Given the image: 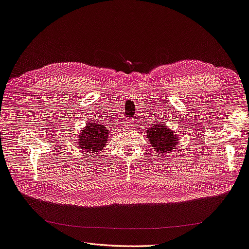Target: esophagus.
I'll use <instances>...</instances> for the list:
<instances>
[{
    "instance_id": "34e87169",
    "label": "esophagus",
    "mask_w": 249,
    "mask_h": 249,
    "mask_svg": "<svg viewBox=\"0 0 249 249\" xmlns=\"http://www.w3.org/2000/svg\"><path fill=\"white\" fill-rule=\"evenodd\" d=\"M132 122H131V120H126V122H125V125H132Z\"/></svg>"
}]
</instances>
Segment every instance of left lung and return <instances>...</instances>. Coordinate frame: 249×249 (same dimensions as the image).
<instances>
[{
    "instance_id": "obj_1",
    "label": "left lung",
    "mask_w": 249,
    "mask_h": 249,
    "mask_svg": "<svg viewBox=\"0 0 249 249\" xmlns=\"http://www.w3.org/2000/svg\"><path fill=\"white\" fill-rule=\"evenodd\" d=\"M165 120H158V123L154 124L149 130H146V136L152 146L153 151L158 153V156H162L167 152L174 151L178 145L177 134L171 131L169 127L164 125Z\"/></svg>"
}]
</instances>
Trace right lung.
<instances>
[{
	"label": "right lung",
	"mask_w": 249,
	"mask_h": 249,
	"mask_svg": "<svg viewBox=\"0 0 249 249\" xmlns=\"http://www.w3.org/2000/svg\"><path fill=\"white\" fill-rule=\"evenodd\" d=\"M108 126L99 123L90 122L78 135V145L86 153H97L102 151L109 136Z\"/></svg>",
	"instance_id": "add662e5"
}]
</instances>
